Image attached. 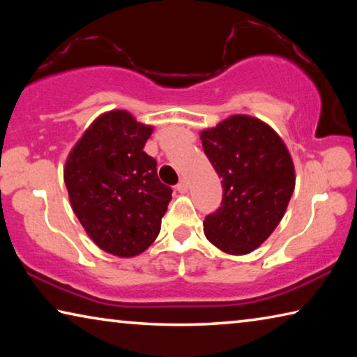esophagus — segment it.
Wrapping results in <instances>:
<instances>
[{
	"label": "esophagus",
	"mask_w": 357,
	"mask_h": 357,
	"mask_svg": "<svg viewBox=\"0 0 357 357\" xmlns=\"http://www.w3.org/2000/svg\"><path fill=\"white\" fill-rule=\"evenodd\" d=\"M187 189H189V181H187V179H181L179 183L176 184V190L181 192V193H185Z\"/></svg>",
	"instance_id": "1"
}]
</instances>
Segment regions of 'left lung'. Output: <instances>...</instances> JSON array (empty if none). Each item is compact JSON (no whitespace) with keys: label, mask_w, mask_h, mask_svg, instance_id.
<instances>
[{"label":"left lung","mask_w":357,"mask_h":357,"mask_svg":"<svg viewBox=\"0 0 357 357\" xmlns=\"http://www.w3.org/2000/svg\"><path fill=\"white\" fill-rule=\"evenodd\" d=\"M202 143L223 187L220 208L203 222L204 234L229 255L255 250L279 225L293 195L288 149L268 124L247 114L203 130Z\"/></svg>","instance_id":"obj_1"}]
</instances>
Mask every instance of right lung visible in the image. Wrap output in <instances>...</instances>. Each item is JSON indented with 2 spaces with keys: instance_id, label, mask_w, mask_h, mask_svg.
I'll return each mask as SVG.
<instances>
[{
  "instance_id": "obj_1",
  "label": "right lung",
  "mask_w": 357,
  "mask_h": 357,
  "mask_svg": "<svg viewBox=\"0 0 357 357\" xmlns=\"http://www.w3.org/2000/svg\"><path fill=\"white\" fill-rule=\"evenodd\" d=\"M153 128L123 110L102 114L70 151L64 183L78 220L102 250L135 257L154 243L172 200L144 153Z\"/></svg>"
}]
</instances>
